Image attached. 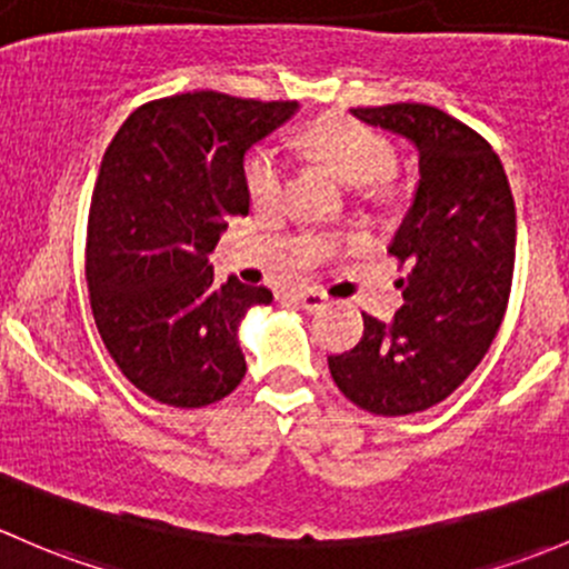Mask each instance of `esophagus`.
<instances>
[{"mask_svg":"<svg viewBox=\"0 0 569 569\" xmlns=\"http://www.w3.org/2000/svg\"><path fill=\"white\" fill-rule=\"evenodd\" d=\"M287 298H290V301L296 303V307L307 309V312H315V309H323L326 301H328L326 292L315 290V287H307V290H290V292H287Z\"/></svg>","mask_w":569,"mask_h":569,"instance_id":"34e87169","label":"esophagus"}]
</instances>
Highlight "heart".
Segmentation results:
<instances>
[{
  "instance_id": "obj_1",
  "label": "heart",
  "mask_w": 569,
  "mask_h": 569,
  "mask_svg": "<svg viewBox=\"0 0 569 569\" xmlns=\"http://www.w3.org/2000/svg\"><path fill=\"white\" fill-rule=\"evenodd\" d=\"M307 144L315 156L337 169L342 180L367 186L395 169V148L372 128L345 117H323L307 128ZM287 161L271 144H260L243 161V183L257 208H277L287 189Z\"/></svg>"
}]
</instances>
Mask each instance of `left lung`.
<instances>
[{"instance_id":"left-lung-1","label":"left lung","mask_w":569,"mask_h":569,"mask_svg":"<svg viewBox=\"0 0 569 569\" xmlns=\"http://www.w3.org/2000/svg\"><path fill=\"white\" fill-rule=\"evenodd\" d=\"M419 156L413 202L389 254L408 262L391 323L365 315L353 350L328 356L350 402L408 416L447 400L477 370L507 312L515 266V199L488 142L427 103L350 109Z\"/></svg>"}]
</instances>
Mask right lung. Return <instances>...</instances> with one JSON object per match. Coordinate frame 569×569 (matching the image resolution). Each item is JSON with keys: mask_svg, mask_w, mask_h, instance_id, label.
Returning a JSON list of instances; mask_svg holds the SVG:
<instances>
[{"mask_svg": "<svg viewBox=\"0 0 569 569\" xmlns=\"http://www.w3.org/2000/svg\"><path fill=\"white\" fill-rule=\"evenodd\" d=\"M296 111L186 92L139 107L103 153L87 224L92 315L120 372L163 406H210L243 380L238 328L273 296L216 284L208 254L227 219L249 213V148Z\"/></svg>", "mask_w": 569, "mask_h": 569, "instance_id": "add662e5", "label": "right lung"}]
</instances>
